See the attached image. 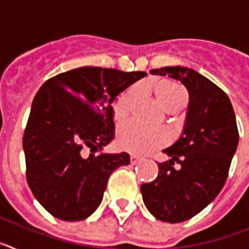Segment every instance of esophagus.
<instances>
[{"mask_svg": "<svg viewBox=\"0 0 249 249\" xmlns=\"http://www.w3.org/2000/svg\"><path fill=\"white\" fill-rule=\"evenodd\" d=\"M129 162H131V164H137L141 162V158L137 157V156L132 155L131 157H129Z\"/></svg>", "mask_w": 249, "mask_h": 249, "instance_id": "1", "label": "esophagus"}]
</instances>
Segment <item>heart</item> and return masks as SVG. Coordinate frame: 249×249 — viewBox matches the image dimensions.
<instances>
[{
	"label": "heart",
	"mask_w": 249,
	"mask_h": 249,
	"mask_svg": "<svg viewBox=\"0 0 249 249\" xmlns=\"http://www.w3.org/2000/svg\"><path fill=\"white\" fill-rule=\"evenodd\" d=\"M160 105L167 112H176L184 105L187 93L182 86L169 80H162L149 86ZM137 97V87L132 86L121 92L112 102V113L116 122L128 118ZM166 135L160 129L148 128L140 123L129 122L118 131L117 143L124 151L133 155H147L166 144Z\"/></svg>",
	"instance_id": "obj_1"
}]
</instances>
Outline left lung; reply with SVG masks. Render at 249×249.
<instances>
[{
  "mask_svg": "<svg viewBox=\"0 0 249 249\" xmlns=\"http://www.w3.org/2000/svg\"><path fill=\"white\" fill-rule=\"evenodd\" d=\"M151 73H168L190 94L183 133L163 151L171 160L158 163L155 181L141 186L147 210L156 218L179 223L198 214L223 188L238 146V128L230 98L212 81L179 66Z\"/></svg>",
  "mask_w": 249,
  "mask_h": 249,
  "instance_id": "8db88e82",
  "label": "left lung"
}]
</instances>
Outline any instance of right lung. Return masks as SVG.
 Returning a JSON list of instances; mask_svg holds the SVG:
<instances>
[{
  "label": "right lung",
  "mask_w": 249,
  "mask_h": 249,
  "mask_svg": "<svg viewBox=\"0 0 249 249\" xmlns=\"http://www.w3.org/2000/svg\"><path fill=\"white\" fill-rule=\"evenodd\" d=\"M146 72L81 67L46 81L32 102L23 133L26 178L48 213L81 221L102 202L114 169L129 164L124 152L103 153L114 136V97ZM89 148L90 155L84 151Z\"/></svg>",
  "instance_id": "1"
}]
</instances>
